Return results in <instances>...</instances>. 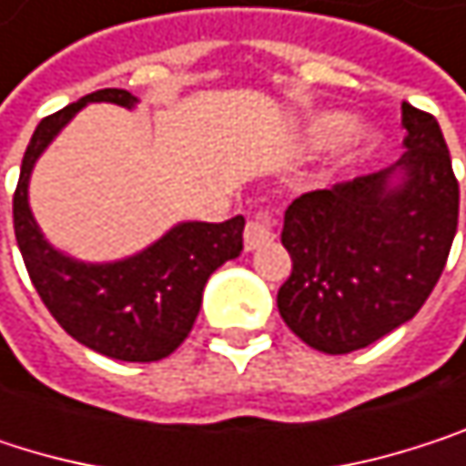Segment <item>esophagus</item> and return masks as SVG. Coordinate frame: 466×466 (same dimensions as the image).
<instances>
[{"label":"esophagus","instance_id":"obj_1","mask_svg":"<svg viewBox=\"0 0 466 466\" xmlns=\"http://www.w3.org/2000/svg\"><path fill=\"white\" fill-rule=\"evenodd\" d=\"M276 235H279V223H276V218H273L268 209L257 212V215L248 220V226H246V251H257V248L273 243Z\"/></svg>","mask_w":466,"mask_h":466}]
</instances>
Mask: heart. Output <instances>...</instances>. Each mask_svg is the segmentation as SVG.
I'll return each mask as SVG.
<instances>
[{"label": "heart", "mask_w": 466, "mask_h": 466, "mask_svg": "<svg viewBox=\"0 0 466 466\" xmlns=\"http://www.w3.org/2000/svg\"><path fill=\"white\" fill-rule=\"evenodd\" d=\"M344 127H347V116L344 114H339V111H322V114H314L309 119L306 138H309V144L322 147V144L333 141ZM341 144H344L347 152H360V149H366V147L374 144V130L369 125H352L341 136Z\"/></svg>", "instance_id": "obj_1"}]
</instances>
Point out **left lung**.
<instances>
[{"instance_id": "8db88e82", "label": "left lung", "mask_w": 466, "mask_h": 466, "mask_svg": "<svg viewBox=\"0 0 466 466\" xmlns=\"http://www.w3.org/2000/svg\"><path fill=\"white\" fill-rule=\"evenodd\" d=\"M404 155L374 174L311 190L284 212L292 276L279 289L287 328L325 355L363 350L410 322L448 262L459 182L437 119L401 106Z\"/></svg>"}]
</instances>
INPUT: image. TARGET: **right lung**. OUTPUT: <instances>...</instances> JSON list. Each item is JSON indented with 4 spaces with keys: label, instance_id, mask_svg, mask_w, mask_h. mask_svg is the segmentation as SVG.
Returning <instances> with one entry per match:
<instances>
[{
    "label": "right lung",
    "instance_id": "1",
    "mask_svg": "<svg viewBox=\"0 0 466 466\" xmlns=\"http://www.w3.org/2000/svg\"><path fill=\"white\" fill-rule=\"evenodd\" d=\"M89 103L136 108L138 97L127 89H97L35 127L13 196L15 240L40 300L78 344L114 360L152 363L187 339L207 279L240 257L246 218L182 220L144 251L116 262H81L54 248L32 215L29 179L37 157Z\"/></svg>",
    "mask_w": 466,
    "mask_h": 466
}]
</instances>
